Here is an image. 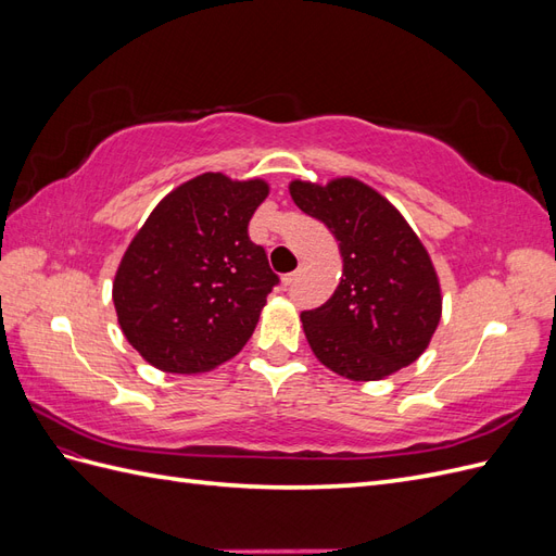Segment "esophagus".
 Masks as SVG:
<instances>
[{
	"label": "esophagus",
	"mask_w": 556,
	"mask_h": 556,
	"mask_svg": "<svg viewBox=\"0 0 556 556\" xmlns=\"http://www.w3.org/2000/svg\"><path fill=\"white\" fill-rule=\"evenodd\" d=\"M296 276H299V271H292V274H288V276H282V285H285V288H288V285H292V282L296 280Z\"/></svg>",
	"instance_id": "esophagus-1"
}]
</instances>
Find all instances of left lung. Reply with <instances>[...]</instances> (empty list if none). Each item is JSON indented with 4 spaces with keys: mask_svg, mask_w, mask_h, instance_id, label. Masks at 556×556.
<instances>
[{
    "mask_svg": "<svg viewBox=\"0 0 556 556\" xmlns=\"http://www.w3.org/2000/svg\"><path fill=\"white\" fill-rule=\"evenodd\" d=\"M294 204L339 241L343 276L327 304L301 313L313 355L348 380L390 378L422 357L441 323L435 266L406 217L371 185L294 178Z\"/></svg>",
    "mask_w": 556,
    "mask_h": 556,
    "instance_id": "8db88e82",
    "label": "left lung"
}]
</instances>
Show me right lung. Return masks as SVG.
<instances>
[{"label": "right lung", "mask_w": 556, "mask_h": 556, "mask_svg": "<svg viewBox=\"0 0 556 556\" xmlns=\"http://www.w3.org/2000/svg\"><path fill=\"white\" fill-rule=\"evenodd\" d=\"M264 178L206 172L180 182L134 233L113 278L125 339L164 374L197 376L237 357L278 282L248 239Z\"/></svg>", "instance_id": "obj_1"}]
</instances>
